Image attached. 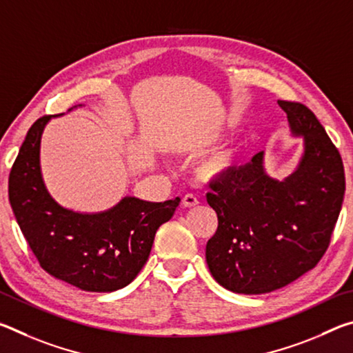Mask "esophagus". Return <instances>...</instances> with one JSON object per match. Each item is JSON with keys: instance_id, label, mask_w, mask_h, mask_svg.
<instances>
[{"instance_id": "34e87169", "label": "esophagus", "mask_w": 353, "mask_h": 353, "mask_svg": "<svg viewBox=\"0 0 353 353\" xmlns=\"http://www.w3.org/2000/svg\"><path fill=\"white\" fill-rule=\"evenodd\" d=\"M182 204H183V207H196L199 204V201H198V198H196L194 194H185L183 196V199H182Z\"/></svg>"}]
</instances>
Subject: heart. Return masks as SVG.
<instances>
[{
  "label": "heart",
  "mask_w": 353,
  "mask_h": 353,
  "mask_svg": "<svg viewBox=\"0 0 353 353\" xmlns=\"http://www.w3.org/2000/svg\"><path fill=\"white\" fill-rule=\"evenodd\" d=\"M223 132L212 135V140H219ZM241 163V151L238 148H225L212 154L201 166L202 174L208 179H223L230 176Z\"/></svg>",
  "instance_id": "1"
}]
</instances>
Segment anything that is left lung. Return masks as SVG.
<instances>
[{
  "instance_id": "1",
  "label": "left lung",
  "mask_w": 353,
  "mask_h": 353,
  "mask_svg": "<svg viewBox=\"0 0 353 353\" xmlns=\"http://www.w3.org/2000/svg\"><path fill=\"white\" fill-rule=\"evenodd\" d=\"M291 135L302 139L296 168L268 174L265 151L230 176L210 183L207 202L218 229L205 248L213 279L238 294H265L313 270L325 254L341 212L345 179L341 155L314 113L277 101Z\"/></svg>"
}]
</instances>
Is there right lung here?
Wrapping results in <instances>:
<instances>
[{"mask_svg": "<svg viewBox=\"0 0 353 353\" xmlns=\"http://www.w3.org/2000/svg\"><path fill=\"white\" fill-rule=\"evenodd\" d=\"M77 107L82 104L68 112ZM51 118L56 117H43L32 124L12 166V212L50 276L82 291L121 290L145 266L155 232L171 219L181 198L149 202L124 196L117 205L94 213L61 205L48 191L40 166L41 135Z\"/></svg>", "mask_w": 353, "mask_h": 353, "instance_id": "1", "label": "right lung"}]
</instances>
